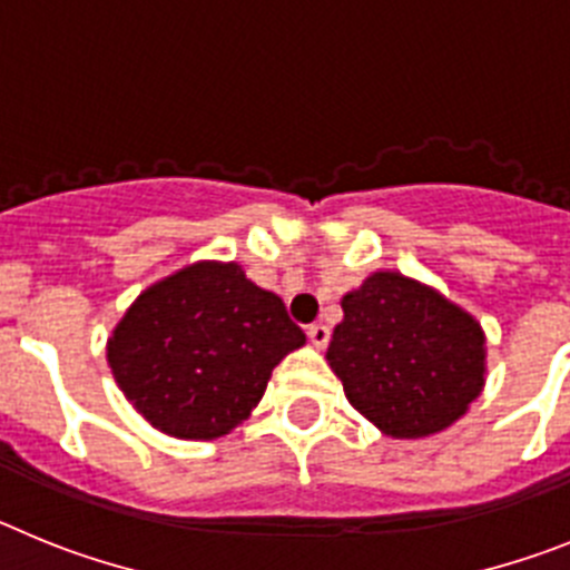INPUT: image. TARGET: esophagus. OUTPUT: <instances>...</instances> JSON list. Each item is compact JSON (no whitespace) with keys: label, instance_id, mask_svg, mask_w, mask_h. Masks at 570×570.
Here are the masks:
<instances>
[{"label":"esophagus","instance_id":"34e87169","mask_svg":"<svg viewBox=\"0 0 570 570\" xmlns=\"http://www.w3.org/2000/svg\"><path fill=\"white\" fill-rule=\"evenodd\" d=\"M308 340H311V345H314V347H325V345H328V340H331V331L325 328V325H311Z\"/></svg>","mask_w":570,"mask_h":570}]
</instances>
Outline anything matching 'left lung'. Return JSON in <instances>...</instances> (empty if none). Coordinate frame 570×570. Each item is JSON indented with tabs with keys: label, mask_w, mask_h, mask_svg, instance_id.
<instances>
[{
	"label": "left lung",
	"mask_w": 570,
	"mask_h": 570,
	"mask_svg": "<svg viewBox=\"0 0 570 570\" xmlns=\"http://www.w3.org/2000/svg\"><path fill=\"white\" fill-rule=\"evenodd\" d=\"M328 345L347 402L385 436L445 431L485 385V334L468 311L431 285L376 271L342 296Z\"/></svg>",
	"instance_id": "obj_1"
}]
</instances>
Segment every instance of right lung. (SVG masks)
Returning a JSON list of instances; mask_svg holds the SVG:
<instances>
[{"label": "right lung", "mask_w": 570, "mask_h": 570, "mask_svg": "<svg viewBox=\"0 0 570 570\" xmlns=\"http://www.w3.org/2000/svg\"><path fill=\"white\" fill-rule=\"evenodd\" d=\"M305 334L236 262H196L136 296L108 340L130 405L176 440H216L262 400Z\"/></svg>", "instance_id": "add662e5"}]
</instances>
